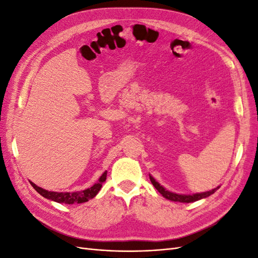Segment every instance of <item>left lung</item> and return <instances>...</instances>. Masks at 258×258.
Returning a JSON list of instances; mask_svg holds the SVG:
<instances>
[{
  "mask_svg": "<svg viewBox=\"0 0 258 258\" xmlns=\"http://www.w3.org/2000/svg\"><path fill=\"white\" fill-rule=\"evenodd\" d=\"M150 179L155 188L157 189L166 199L171 200V201H177V202H186V204L200 200L202 198H207V197L211 196L212 194H214L218 188H220V186H217L216 188H214L212 190H209V191H205V192H199V194H194V195H178V194L171 192V191L167 190L165 187H162L158 182H156V179L152 175H150Z\"/></svg>",
  "mask_w": 258,
  "mask_h": 258,
  "instance_id": "obj_1",
  "label": "left lung"
}]
</instances>
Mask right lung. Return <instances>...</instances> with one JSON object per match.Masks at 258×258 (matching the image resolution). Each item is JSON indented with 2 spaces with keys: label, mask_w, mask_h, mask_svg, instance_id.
<instances>
[{
  "label": "right lung",
  "mask_w": 258,
  "mask_h": 258,
  "mask_svg": "<svg viewBox=\"0 0 258 258\" xmlns=\"http://www.w3.org/2000/svg\"><path fill=\"white\" fill-rule=\"evenodd\" d=\"M106 174L107 172H105L100 176L99 181L92 185L89 188L82 190V191H74V192H57V191H48L46 189L41 188V187L36 186L34 183L30 182L31 185L33 186V188L42 195L43 197L47 198L49 200L59 202V204H66V205H73V204H83V202L88 201L90 199H92L93 197L97 196V194L99 192V190L102 187L103 182H105L106 179Z\"/></svg>",
  "instance_id": "add662e5"
}]
</instances>
